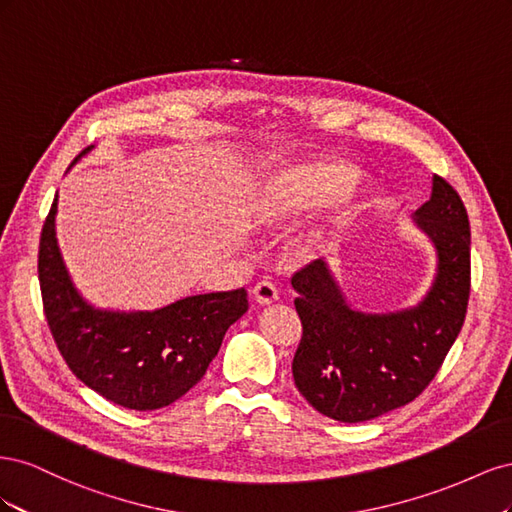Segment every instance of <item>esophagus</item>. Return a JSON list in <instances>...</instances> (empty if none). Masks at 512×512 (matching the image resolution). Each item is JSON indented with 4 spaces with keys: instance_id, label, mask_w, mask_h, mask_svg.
I'll return each instance as SVG.
<instances>
[{
    "instance_id": "34e87169",
    "label": "esophagus",
    "mask_w": 512,
    "mask_h": 512,
    "mask_svg": "<svg viewBox=\"0 0 512 512\" xmlns=\"http://www.w3.org/2000/svg\"><path fill=\"white\" fill-rule=\"evenodd\" d=\"M252 297L260 305H271L277 301V288L271 282H258L252 288Z\"/></svg>"
}]
</instances>
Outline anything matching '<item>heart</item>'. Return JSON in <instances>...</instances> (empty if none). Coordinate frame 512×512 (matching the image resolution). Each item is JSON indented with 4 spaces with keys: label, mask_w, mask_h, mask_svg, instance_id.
Returning <instances> with one entry per match:
<instances>
[{
    "label": "heart",
    "mask_w": 512,
    "mask_h": 512,
    "mask_svg": "<svg viewBox=\"0 0 512 512\" xmlns=\"http://www.w3.org/2000/svg\"><path fill=\"white\" fill-rule=\"evenodd\" d=\"M352 175L354 173L348 166L331 162L284 168L262 190L258 205L260 220L269 226H282L299 220L305 213L333 200L339 191L346 188ZM363 198L365 188H361V185L345 190L324 218L309 224L290 241V250L299 258L318 254L324 245L331 243L339 230L348 226Z\"/></svg>",
    "instance_id": "1"
}]
</instances>
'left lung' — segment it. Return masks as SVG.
<instances>
[{"label": "left lung", "instance_id": "obj_1", "mask_svg": "<svg viewBox=\"0 0 512 512\" xmlns=\"http://www.w3.org/2000/svg\"><path fill=\"white\" fill-rule=\"evenodd\" d=\"M414 224L436 247V275L425 297L389 314L348 303L333 271L314 260L292 275L303 337L292 361L299 393L339 423H363L410 404L438 374L466 318L470 222L451 183L433 175Z\"/></svg>", "mask_w": 512, "mask_h": 512}]
</instances>
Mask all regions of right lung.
<instances>
[{
    "label": "right lung",
    "instance_id": "add662e5",
    "mask_svg": "<svg viewBox=\"0 0 512 512\" xmlns=\"http://www.w3.org/2000/svg\"><path fill=\"white\" fill-rule=\"evenodd\" d=\"M55 215L57 196L42 226L38 277L46 322L72 374L123 408L147 412L173 404L205 376L228 327L247 312L245 288L194 294L153 312L100 309L72 282Z\"/></svg>",
    "mask_w": 512,
    "mask_h": 512
}]
</instances>
